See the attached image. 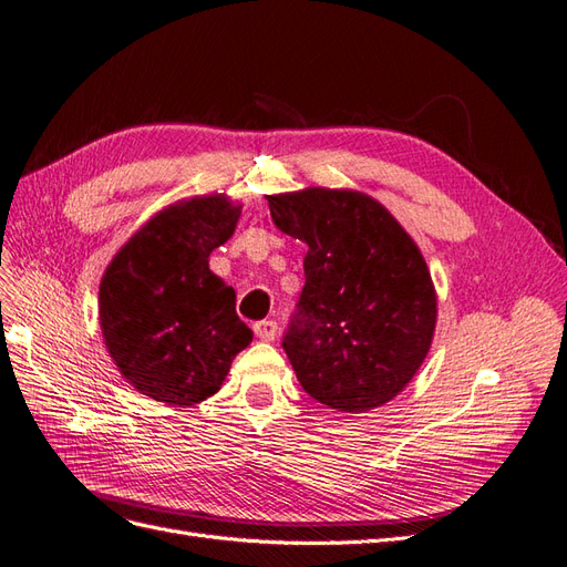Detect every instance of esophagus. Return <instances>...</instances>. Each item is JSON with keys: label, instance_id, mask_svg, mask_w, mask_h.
Listing matches in <instances>:
<instances>
[{"label": "esophagus", "instance_id": "34e87169", "mask_svg": "<svg viewBox=\"0 0 567 567\" xmlns=\"http://www.w3.org/2000/svg\"><path fill=\"white\" fill-rule=\"evenodd\" d=\"M254 334H257L261 341H272L278 337V322L276 320H261L254 324Z\"/></svg>", "mask_w": 567, "mask_h": 567}]
</instances>
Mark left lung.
Wrapping results in <instances>:
<instances>
[{
    "mask_svg": "<svg viewBox=\"0 0 567 567\" xmlns=\"http://www.w3.org/2000/svg\"><path fill=\"white\" fill-rule=\"evenodd\" d=\"M266 199L276 226L308 245L299 313L282 341L303 391L337 412L386 405L422 368L435 332L422 251L360 190L310 186Z\"/></svg>",
    "mask_w": 567,
    "mask_h": 567,
    "instance_id": "obj_1",
    "label": "left lung"
}]
</instances>
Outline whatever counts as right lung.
<instances>
[{
  "instance_id": "add662e5",
  "label": "right lung",
  "mask_w": 567,
  "mask_h": 567,
  "mask_svg": "<svg viewBox=\"0 0 567 567\" xmlns=\"http://www.w3.org/2000/svg\"><path fill=\"white\" fill-rule=\"evenodd\" d=\"M243 205L195 195L151 216L107 264L99 322L120 374L157 403L190 408L214 395L251 330L209 254L235 233Z\"/></svg>"
}]
</instances>
